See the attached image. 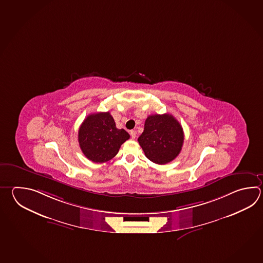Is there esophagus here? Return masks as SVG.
<instances>
[{
    "instance_id": "1",
    "label": "esophagus",
    "mask_w": 263,
    "mask_h": 263,
    "mask_svg": "<svg viewBox=\"0 0 263 263\" xmlns=\"http://www.w3.org/2000/svg\"><path fill=\"white\" fill-rule=\"evenodd\" d=\"M130 136H131V138L134 140L136 139V137H137V133H136V131L135 130H131L130 131Z\"/></svg>"
}]
</instances>
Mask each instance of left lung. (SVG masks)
<instances>
[{
	"label": "left lung",
	"mask_w": 263,
	"mask_h": 263,
	"mask_svg": "<svg viewBox=\"0 0 263 263\" xmlns=\"http://www.w3.org/2000/svg\"><path fill=\"white\" fill-rule=\"evenodd\" d=\"M182 125L171 114H155L146 119L138 141L149 160L164 165L174 160L182 150Z\"/></svg>",
	"instance_id": "left-lung-1"
}]
</instances>
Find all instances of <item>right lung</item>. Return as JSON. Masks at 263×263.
I'll return each mask as SVG.
<instances>
[{
	"label": "right lung",
	"instance_id": "add662e5",
	"mask_svg": "<svg viewBox=\"0 0 263 263\" xmlns=\"http://www.w3.org/2000/svg\"><path fill=\"white\" fill-rule=\"evenodd\" d=\"M79 143L84 156L95 163H104L118 154L121 145L130 138L118 129L108 112L90 114L79 129Z\"/></svg>",
	"mask_w": 263,
	"mask_h": 263
}]
</instances>
